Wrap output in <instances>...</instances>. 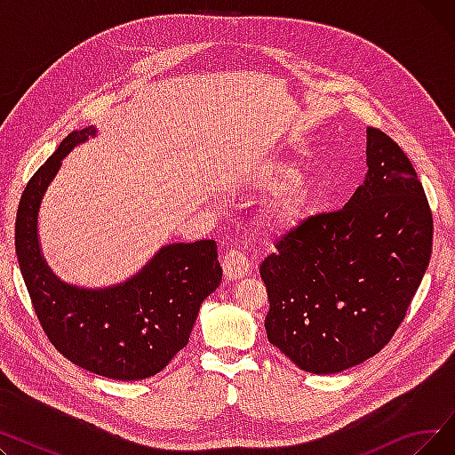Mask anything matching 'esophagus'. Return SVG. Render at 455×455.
Instances as JSON below:
<instances>
[{
  "instance_id": "obj_1",
  "label": "esophagus",
  "mask_w": 455,
  "mask_h": 455,
  "mask_svg": "<svg viewBox=\"0 0 455 455\" xmlns=\"http://www.w3.org/2000/svg\"><path fill=\"white\" fill-rule=\"evenodd\" d=\"M221 264H223V273H225V276H227L228 280L242 278V276H245V275L249 273V269H251V261H249L247 254L242 252V251H235V249H230V251L223 256Z\"/></svg>"
}]
</instances>
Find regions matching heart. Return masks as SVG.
Instances as JSON below:
<instances>
[{
    "label": "heart",
    "mask_w": 455,
    "mask_h": 455,
    "mask_svg": "<svg viewBox=\"0 0 455 455\" xmlns=\"http://www.w3.org/2000/svg\"><path fill=\"white\" fill-rule=\"evenodd\" d=\"M254 184L261 189L275 191L269 206L264 212L266 228L282 234L295 228L312 201V186L299 177V167L288 160H271L254 175Z\"/></svg>",
    "instance_id": "heart-1"
}]
</instances>
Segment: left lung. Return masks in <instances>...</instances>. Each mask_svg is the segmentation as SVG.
Segmentation results:
<instances>
[{
    "label": "left lung",
    "mask_w": 455,
    "mask_h": 455,
    "mask_svg": "<svg viewBox=\"0 0 455 455\" xmlns=\"http://www.w3.org/2000/svg\"><path fill=\"white\" fill-rule=\"evenodd\" d=\"M367 165L341 210L309 215L259 266L267 339L306 372H341L384 348L432 256V210L415 167L374 127Z\"/></svg>",
    "instance_id": "1"
}]
</instances>
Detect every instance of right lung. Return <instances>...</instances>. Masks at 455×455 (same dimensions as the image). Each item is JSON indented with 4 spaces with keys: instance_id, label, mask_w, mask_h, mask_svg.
Instances as JSON below:
<instances>
[{
    "instance_id": "obj_1",
    "label": "right lung",
    "mask_w": 455,
    "mask_h": 455,
    "mask_svg": "<svg viewBox=\"0 0 455 455\" xmlns=\"http://www.w3.org/2000/svg\"><path fill=\"white\" fill-rule=\"evenodd\" d=\"M93 134V127L69 132L23 189L16 256L42 330L64 357L112 379H143L188 345L199 307L218 290L223 269L218 243L201 240L162 247L141 271L110 288L84 290L53 275L38 243L40 203L62 158Z\"/></svg>"
}]
</instances>
